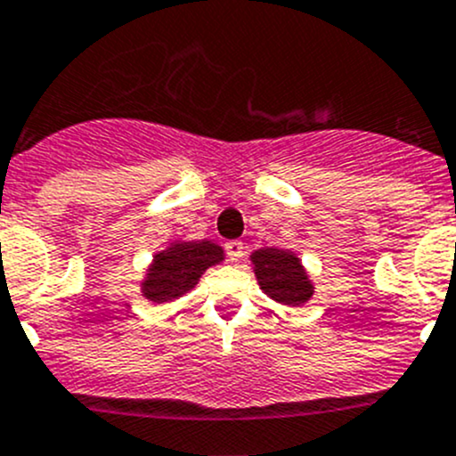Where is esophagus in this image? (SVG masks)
I'll return each mask as SVG.
<instances>
[{"instance_id": "34e87169", "label": "esophagus", "mask_w": 456, "mask_h": 456, "mask_svg": "<svg viewBox=\"0 0 456 456\" xmlns=\"http://www.w3.org/2000/svg\"><path fill=\"white\" fill-rule=\"evenodd\" d=\"M224 251H227L229 260H232V263H236V260L242 258V251H245V247H242L240 240H229L227 245H224Z\"/></svg>"}]
</instances>
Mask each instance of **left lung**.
<instances>
[{"instance_id": "8db88e82", "label": "left lung", "mask_w": 456, "mask_h": 456, "mask_svg": "<svg viewBox=\"0 0 456 456\" xmlns=\"http://www.w3.org/2000/svg\"><path fill=\"white\" fill-rule=\"evenodd\" d=\"M249 258L260 289L276 303L300 307L314 296V282L294 251L263 247Z\"/></svg>"}]
</instances>
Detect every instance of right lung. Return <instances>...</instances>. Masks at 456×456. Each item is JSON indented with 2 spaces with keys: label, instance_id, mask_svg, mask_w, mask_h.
<instances>
[{
  "label": "right lung",
  "instance_id": "1",
  "mask_svg": "<svg viewBox=\"0 0 456 456\" xmlns=\"http://www.w3.org/2000/svg\"><path fill=\"white\" fill-rule=\"evenodd\" d=\"M223 247L211 240H175L153 256L140 291L151 303H171L198 285L202 273L223 263Z\"/></svg>",
  "mask_w": 456,
  "mask_h": 456
}]
</instances>
